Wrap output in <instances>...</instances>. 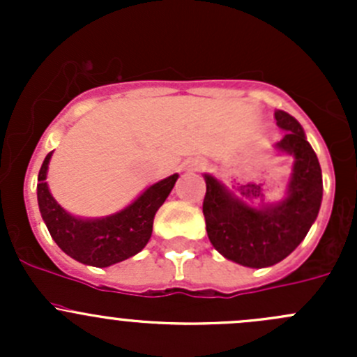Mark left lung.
<instances>
[{"label": "left lung", "mask_w": 357, "mask_h": 357, "mask_svg": "<svg viewBox=\"0 0 357 357\" xmlns=\"http://www.w3.org/2000/svg\"><path fill=\"white\" fill-rule=\"evenodd\" d=\"M276 124L285 129L278 149L295 158L289 197L276 207L252 208L221 183L205 174L202 211L207 235L219 254L247 268H268L283 261L305 238L319 212L323 178L318 157L305 139L301 124L287 112H275ZM257 186L240 190L242 199L255 195Z\"/></svg>", "instance_id": "obj_1"}]
</instances>
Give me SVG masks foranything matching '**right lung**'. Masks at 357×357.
I'll return each mask as SVG.
<instances>
[{"label":"right lung","mask_w":357,"mask_h":357,"mask_svg":"<svg viewBox=\"0 0 357 357\" xmlns=\"http://www.w3.org/2000/svg\"><path fill=\"white\" fill-rule=\"evenodd\" d=\"M50 158L52 152L39 169V211L52 238L67 255L82 264L107 268L138 254L149 243L155 212L171 193L178 174L150 186L135 204L117 214L103 219H77L67 214L50 193L45 181Z\"/></svg>","instance_id":"right-lung-1"}]
</instances>
